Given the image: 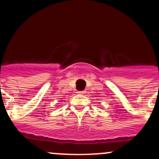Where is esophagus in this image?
<instances>
[{
    "label": "esophagus",
    "instance_id": "34e87169",
    "mask_svg": "<svg viewBox=\"0 0 159 159\" xmlns=\"http://www.w3.org/2000/svg\"><path fill=\"white\" fill-rule=\"evenodd\" d=\"M85 92H86V91H84V90L78 91V92H77V93H78V94H84V93H85Z\"/></svg>",
    "mask_w": 159,
    "mask_h": 159
}]
</instances>
